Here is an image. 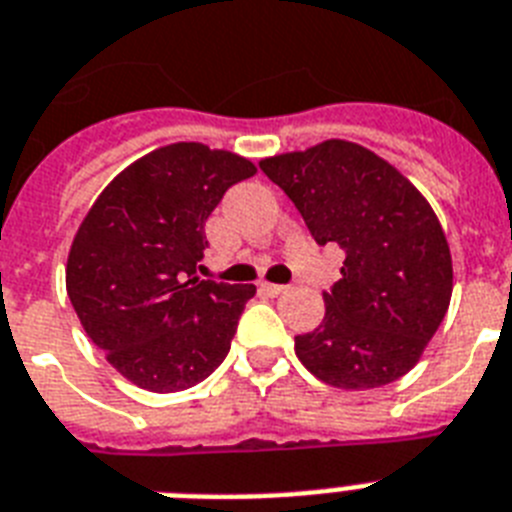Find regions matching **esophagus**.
Here are the masks:
<instances>
[{
	"mask_svg": "<svg viewBox=\"0 0 512 512\" xmlns=\"http://www.w3.org/2000/svg\"><path fill=\"white\" fill-rule=\"evenodd\" d=\"M259 290L264 295H272V298H277V295H282L287 290L285 285H274V282H261L259 285Z\"/></svg>",
	"mask_w": 512,
	"mask_h": 512,
	"instance_id": "34e87169",
	"label": "esophagus"
}]
</instances>
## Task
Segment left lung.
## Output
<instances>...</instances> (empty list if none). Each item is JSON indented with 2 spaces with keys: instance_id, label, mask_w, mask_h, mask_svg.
<instances>
[{
  "instance_id": "1",
  "label": "left lung",
  "mask_w": 512,
  "mask_h": 512,
  "mask_svg": "<svg viewBox=\"0 0 512 512\" xmlns=\"http://www.w3.org/2000/svg\"><path fill=\"white\" fill-rule=\"evenodd\" d=\"M301 211L319 246L345 251L324 290L322 324L295 356L342 390L382 387L413 369L453 295V261L432 206L392 164L358 143L324 141L259 164Z\"/></svg>"
}]
</instances>
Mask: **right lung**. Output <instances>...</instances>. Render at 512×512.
Here are the masks:
<instances>
[{
    "instance_id": "add662e5",
    "label": "right lung",
    "mask_w": 512,
    "mask_h": 512,
    "mask_svg": "<svg viewBox=\"0 0 512 512\" xmlns=\"http://www.w3.org/2000/svg\"><path fill=\"white\" fill-rule=\"evenodd\" d=\"M248 159L204 143L151 151L104 188L67 259V295L96 348L151 392L204 382L230 353L253 285L201 280L204 225Z\"/></svg>"
}]
</instances>
